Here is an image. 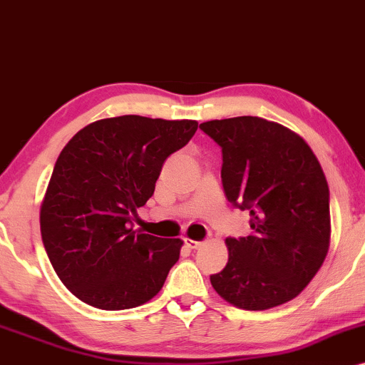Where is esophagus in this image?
<instances>
[{"label":"esophagus","instance_id":"34e87169","mask_svg":"<svg viewBox=\"0 0 365 365\" xmlns=\"http://www.w3.org/2000/svg\"><path fill=\"white\" fill-rule=\"evenodd\" d=\"M184 243H186V247H190V248H198V247H202V241L190 240V237H184Z\"/></svg>","mask_w":365,"mask_h":365}]
</instances>
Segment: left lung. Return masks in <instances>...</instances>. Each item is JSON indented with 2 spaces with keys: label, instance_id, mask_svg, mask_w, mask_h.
Returning a JSON list of instances; mask_svg holds the SVG:
<instances>
[{
  "label": "left lung",
  "instance_id": "1",
  "mask_svg": "<svg viewBox=\"0 0 365 365\" xmlns=\"http://www.w3.org/2000/svg\"><path fill=\"white\" fill-rule=\"evenodd\" d=\"M222 151L224 193L250 212L252 232L226 237L229 260L212 274L214 289L245 310H265L298 297L329 248V187L310 146L260 117L200 124Z\"/></svg>",
  "mask_w": 365,
  "mask_h": 365
}]
</instances>
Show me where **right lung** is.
Here are the masks:
<instances>
[{
	"mask_svg": "<svg viewBox=\"0 0 365 365\" xmlns=\"http://www.w3.org/2000/svg\"><path fill=\"white\" fill-rule=\"evenodd\" d=\"M196 129V120L122 115L86 125L61 150L41 205V236L79 300L125 310L160 292L182 241L143 235L133 222L163 162Z\"/></svg>",
	"mask_w": 365,
	"mask_h": 365,
	"instance_id": "right-lung-1",
	"label": "right lung"
}]
</instances>
